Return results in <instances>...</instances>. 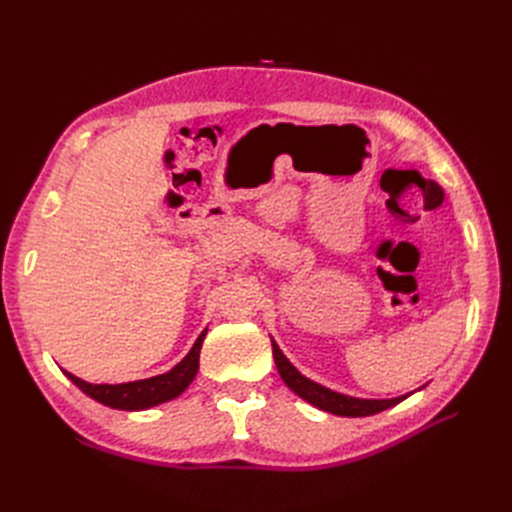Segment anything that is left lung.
<instances>
[{"mask_svg": "<svg viewBox=\"0 0 512 512\" xmlns=\"http://www.w3.org/2000/svg\"><path fill=\"white\" fill-rule=\"evenodd\" d=\"M271 346H273L277 371H280V376L286 382L288 389L324 412H331L337 416H369V414H378L386 408H391L408 397V395H401L395 399H359V397L335 393L327 389V386L305 378L301 371L286 359L284 352L277 348L275 342H271Z\"/></svg>", "mask_w": 512, "mask_h": 512, "instance_id": "obj_1", "label": "left lung"}]
</instances>
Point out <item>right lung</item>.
Returning <instances> with one entry per match:
<instances>
[{
    "label": "right lung",
    "instance_id": "right-lung-1",
    "mask_svg": "<svg viewBox=\"0 0 512 512\" xmlns=\"http://www.w3.org/2000/svg\"><path fill=\"white\" fill-rule=\"evenodd\" d=\"M207 335V329L198 335L196 344L188 352V356L181 363H177L173 369L166 371L162 376H153L147 380H134L123 384H89L81 378L72 376L70 371L64 374L79 386V389L89 395L91 399L100 401V404L117 410H147L151 406L164 404L168 399H175L188 389L190 382L194 380L198 371V359H200V346Z\"/></svg>",
    "mask_w": 512,
    "mask_h": 512
}]
</instances>
